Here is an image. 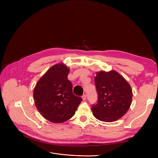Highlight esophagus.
Returning <instances> with one entry per match:
<instances>
[{"instance_id": "obj_1", "label": "esophagus", "mask_w": 158, "mask_h": 158, "mask_svg": "<svg viewBox=\"0 0 158 158\" xmlns=\"http://www.w3.org/2000/svg\"><path fill=\"white\" fill-rule=\"evenodd\" d=\"M82 99L83 100H85V99H86V95H85V94H84L83 95H82Z\"/></svg>"}]
</instances>
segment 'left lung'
I'll list each match as a JSON object with an SVG mask.
<instances>
[{
    "instance_id": "left-lung-1",
    "label": "left lung",
    "mask_w": 158,
    "mask_h": 158,
    "mask_svg": "<svg viewBox=\"0 0 158 158\" xmlns=\"http://www.w3.org/2000/svg\"><path fill=\"white\" fill-rule=\"evenodd\" d=\"M94 82L98 98L97 103L92 106L94 116L104 122H113L122 117L132 102L130 84L114 70L98 72Z\"/></svg>"
}]
</instances>
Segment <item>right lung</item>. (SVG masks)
I'll list each match as a JSON object with an SVG mask.
<instances>
[{"mask_svg": "<svg viewBox=\"0 0 158 158\" xmlns=\"http://www.w3.org/2000/svg\"><path fill=\"white\" fill-rule=\"evenodd\" d=\"M69 69L63 63L52 66L39 80L33 89L35 106L41 115L52 123H60L74 116L80 97L73 93L68 80Z\"/></svg>", "mask_w": 158, "mask_h": 158, "instance_id": "add662e5", "label": "right lung"}]
</instances>
